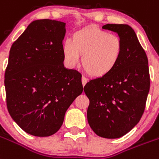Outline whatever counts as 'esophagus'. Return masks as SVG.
I'll return each mask as SVG.
<instances>
[{
  "label": "esophagus",
  "mask_w": 159,
  "mask_h": 159,
  "mask_svg": "<svg viewBox=\"0 0 159 159\" xmlns=\"http://www.w3.org/2000/svg\"><path fill=\"white\" fill-rule=\"evenodd\" d=\"M87 81H88L87 78H85L84 76H82V77H81V82H82V85H83V86H85V84L87 83Z\"/></svg>",
  "instance_id": "1"
}]
</instances>
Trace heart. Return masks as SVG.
<instances>
[{
	"label": "heart",
	"mask_w": 159,
	"mask_h": 159,
	"mask_svg": "<svg viewBox=\"0 0 159 159\" xmlns=\"http://www.w3.org/2000/svg\"><path fill=\"white\" fill-rule=\"evenodd\" d=\"M62 54L70 68L78 65L81 55L85 72L93 78H102L117 67L123 54V43L118 35L92 26L75 32L71 40H66Z\"/></svg>",
	"instance_id": "obj_1"
}]
</instances>
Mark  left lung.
Segmentation results:
<instances>
[{
    "label": "left lung",
    "mask_w": 159,
    "mask_h": 159,
    "mask_svg": "<svg viewBox=\"0 0 159 159\" xmlns=\"http://www.w3.org/2000/svg\"><path fill=\"white\" fill-rule=\"evenodd\" d=\"M102 29L118 34L123 54L111 73L85 85L89 100L87 119L97 135L118 139L139 123L144 112L150 83L148 59L129 25L107 24Z\"/></svg>",
    "instance_id": "left-lung-1"
}]
</instances>
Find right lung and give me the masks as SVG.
Listing matches in <instances>:
<instances>
[{
  "mask_svg": "<svg viewBox=\"0 0 159 159\" xmlns=\"http://www.w3.org/2000/svg\"><path fill=\"white\" fill-rule=\"evenodd\" d=\"M65 34L64 22L34 20L9 51L7 108L23 130L37 137L56 133L67 109L83 91L81 74L63 64Z\"/></svg>",
  "mask_w": 159,
  "mask_h": 159,
  "instance_id": "right-lung-1",
  "label": "right lung"
}]
</instances>
